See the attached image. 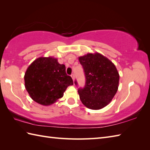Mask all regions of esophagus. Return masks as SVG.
Here are the masks:
<instances>
[{
    "label": "esophagus",
    "instance_id": "1",
    "mask_svg": "<svg viewBox=\"0 0 150 150\" xmlns=\"http://www.w3.org/2000/svg\"><path fill=\"white\" fill-rule=\"evenodd\" d=\"M71 78H72V79H73V81H74V80H75V75H74V74H72V75H71Z\"/></svg>",
    "mask_w": 150,
    "mask_h": 150
}]
</instances>
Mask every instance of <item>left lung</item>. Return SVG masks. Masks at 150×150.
I'll return each instance as SVG.
<instances>
[{"label":"left lung","instance_id":"1","mask_svg":"<svg viewBox=\"0 0 150 150\" xmlns=\"http://www.w3.org/2000/svg\"><path fill=\"white\" fill-rule=\"evenodd\" d=\"M86 77L84 88H79L80 99L86 107L100 110L112 100L119 88V74L114 64L102 54L87 53L79 57ZM77 85V81L75 82Z\"/></svg>","mask_w":150,"mask_h":150}]
</instances>
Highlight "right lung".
Listing matches in <instances>:
<instances>
[{"label":"right lung","instance_id":"obj_1","mask_svg":"<svg viewBox=\"0 0 150 150\" xmlns=\"http://www.w3.org/2000/svg\"><path fill=\"white\" fill-rule=\"evenodd\" d=\"M24 83L30 97L43 106H50L62 98L66 88L73 84L66 67L53 57H39L28 66Z\"/></svg>","mask_w":150,"mask_h":150}]
</instances>
